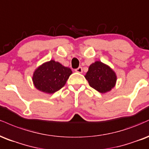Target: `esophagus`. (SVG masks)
Wrapping results in <instances>:
<instances>
[{
	"label": "esophagus",
	"mask_w": 149,
	"mask_h": 149,
	"mask_svg": "<svg viewBox=\"0 0 149 149\" xmlns=\"http://www.w3.org/2000/svg\"><path fill=\"white\" fill-rule=\"evenodd\" d=\"M74 71L77 72H78V73H81L82 71H83V70H82V68L81 67H79V68H77V69H75Z\"/></svg>",
	"instance_id": "1"
}]
</instances>
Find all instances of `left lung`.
Returning <instances> with one entry per match:
<instances>
[{
	"label": "left lung",
	"mask_w": 149,
	"mask_h": 149,
	"mask_svg": "<svg viewBox=\"0 0 149 149\" xmlns=\"http://www.w3.org/2000/svg\"><path fill=\"white\" fill-rule=\"evenodd\" d=\"M85 78L91 87L102 93L111 91L116 81L114 72L100 61L91 65Z\"/></svg>",
	"instance_id": "1"
}]
</instances>
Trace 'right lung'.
I'll return each mask as SVG.
<instances>
[{
    "mask_svg": "<svg viewBox=\"0 0 149 149\" xmlns=\"http://www.w3.org/2000/svg\"><path fill=\"white\" fill-rule=\"evenodd\" d=\"M71 74L70 68L64 67L58 62L50 61L35 71L33 81L36 88L40 91L54 93L64 86Z\"/></svg>",
    "mask_w": 149,
    "mask_h": 149,
    "instance_id": "obj_1",
    "label": "right lung"
}]
</instances>
